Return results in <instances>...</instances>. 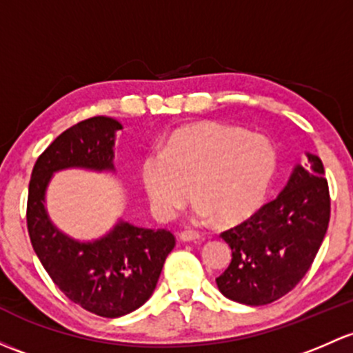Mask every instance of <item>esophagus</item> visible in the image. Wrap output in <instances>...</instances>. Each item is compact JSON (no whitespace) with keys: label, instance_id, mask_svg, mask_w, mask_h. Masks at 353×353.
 <instances>
[{"label":"esophagus","instance_id":"esophagus-1","mask_svg":"<svg viewBox=\"0 0 353 353\" xmlns=\"http://www.w3.org/2000/svg\"><path fill=\"white\" fill-rule=\"evenodd\" d=\"M179 240H183V242H199V240H203V236L198 232L186 230V232L179 233Z\"/></svg>","mask_w":353,"mask_h":353}]
</instances>
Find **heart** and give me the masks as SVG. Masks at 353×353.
<instances>
[{
	"instance_id": "obj_1",
	"label": "heart",
	"mask_w": 353,
	"mask_h": 353,
	"mask_svg": "<svg viewBox=\"0 0 353 353\" xmlns=\"http://www.w3.org/2000/svg\"><path fill=\"white\" fill-rule=\"evenodd\" d=\"M276 169L277 152L267 137L199 121L174 130L161 152L143 157L142 183L161 218H172L192 194L198 214L235 225L262 205Z\"/></svg>"
}]
</instances>
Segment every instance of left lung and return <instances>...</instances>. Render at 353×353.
<instances>
[{
  "label": "left lung",
  "instance_id": "1",
  "mask_svg": "<svg viewBox=\"0 0 353 353\" xmlns=\"http://www.w3.org/2000/svg\"><path fill=\"white\" fill-rule=\"evenodd\" d=\"M306 155L310 165H296L276 199L221 233L232 262L216 284L232 301L248 306L277 301L313 264L328 230L330 191L323 162Z\"/></svg>",
  "mask_w": 353,
  "mask_h": 353
}]
</instances>
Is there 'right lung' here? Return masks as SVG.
<instances>
[{
	"label": "right lung",
	"instance_id": "add662e5",
	"mask_svg": "<svg viewBox=\"0 0 353 353\" xmlns=\"http://www.w3.org/2000/svg\"><path fill=\"white\" fill-rule=\"evenodd\" d=\"M117 130L120 121L92 117L62 132L37 159L27 201L30 242L43 269L70 301L103 318L123 316L142 306L176 247L169 230L120 221L103 239L77 242L50 221L43 201L52 174L68 167L113 170Z\"/></svg>",
	"mask_w": 353,
	"mask_h": 353
}]
</instances>
